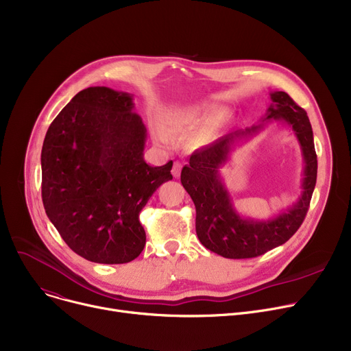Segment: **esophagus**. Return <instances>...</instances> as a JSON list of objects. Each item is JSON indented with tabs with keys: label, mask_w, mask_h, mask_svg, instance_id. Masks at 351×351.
I'll return each mask as SVG.
<instances>
[{
	"label": "esophagus",
	"mask_w": 351,
	"mask_h": 351,
	"mask_svg": "<svg viewBox=\"0 0 351 351\" xmlns=\"http://www.w3.org/2000/svg\"><path fill=\"white\" fill-rule=\"evenodd\" d=\"M180 171H182V165H180L179 162H175V163H173V168H172V175H173L175 178H179Z\"/></svg>",
	"instance_id": "obj_1"
}]
</instances>
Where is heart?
Masks as SVG:
<instances>
[{
  "instance_id": "heart-1",
  "label": "heart",
  "mask_w": 351,
  "mask_h": 351,
  "mask_svg": "<svg viewBox=\"0 0 351 351\" xmlns=\"http://www.w3.org/2000/svg\"><path fill=\"white\" fill-rule=\"evenodd\" d=\"M215 117V110L212 108H171L166 109L162 114V121L171 132H188L204 122L212 121ZM155 135L159 142H168V136H166L162 129H156Z\"/></svg>"
}]
</instances>
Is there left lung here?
Here are the masks:
<instances>
[{
	"label": "left lung",
	"mask_w": 351,
	"mask_h": 351,
	"mask_svg": "<svg viewBox=\"0 0 351 351\" xmlns=\"http://www.w3.org/2000/svg\"><path fill=\"white\" fill-rule=\"evenodd\" d=\"M273 104L263 121H285L298 136L304 159L303 192L298 204L270 220H252L239 215L220 180L222 168L236 138L256 134L259 126L236 131L196 149L183 166L180 182L196 208V234L200 243L228 259H250L286 243L302 226L317 179V155L306 110L286 92H271Z\"/></svg>",
	"instance_id": "obj_1"
}]
</instances>
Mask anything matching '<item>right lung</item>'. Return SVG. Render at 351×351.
Segmentation results:
<instances>
[{
  "mask_svg": "<svg viewBox=\"0 0 351 351\" xmlns=\"http://www.w3.org/2000/svg\"><path fill=\"white\" fill-rule=\"evenodd\" d=\"M145 141L132 95L106 86L78 92L48 128L43 204L64 242L89 262L128 263L145 247L139 213L173 165H147Z\"/></svg>",
  "mask_w": 351,
  "mask_h": 351,
  "instance_id": "1",
  "label": "right lung"
}]
</instances>
